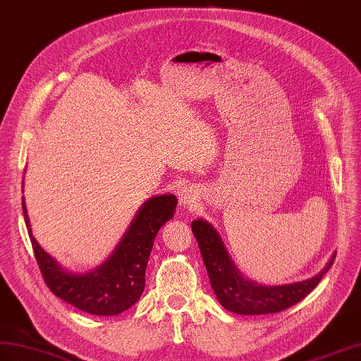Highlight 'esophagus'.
I'll return each instance as SVG.
<instances>
[{
	"instance_id": "34e87169",
	"label": "esophagus",
	"mask_w": 361,
	"mask_h": 361,
	"mask_svg": "<svg viewBox=\"0 0 361 361\" xmlns=\"http://www.w3.org/2000/svg\"><path fill=\"white\" fill-rule=\"evenodd\" d=\"M198 201V190L195 188H186L180 193V206L192 207Z\"/></svg>"
}]
</instances>
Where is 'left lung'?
Wrapping results in <instances>:
<instances>
[{"label": "left lung", "mask_w": 361, "mask_h": 361, "mask_svg": "<svg viewBox=\"0 0 361 361\" xmlns=\"http://www.w3.org/2000/svg\"><path fill=\"white\" fill-rule=\"evenodd\" d=\"M192 232L197 238L210 285L219 303L226 310L244 316H261L291 308L316 288L336 259V256L332 257L325 270L308 281L281 286L257 285L236 270L216 230L209 223L202 219L193 221Z\"/></svg>", "instance_id": "1"}]
</instances>
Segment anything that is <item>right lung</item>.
<instances>
[{
  "label": "right lung",
  "mask_w": 361,
  "mask_h": 361,
  "mask_svg": "<svg viewBox=\"0 0 361 361\" xmlns=\"http://www.w3.org/2000/svg\"><path fill=\"white\" fill-rule=\"evenodd\" d=\"M177 202L173 195L147 200L109 259L94 271L73 274L62 270L58 262L36 243L23 200L27 232L36 262L50 291L92 316H116L131 308L145 290V273L154 239L160 227L173 216Z\"/></svg>",
  "instance_id": "add662e5"
}]
</instances>
